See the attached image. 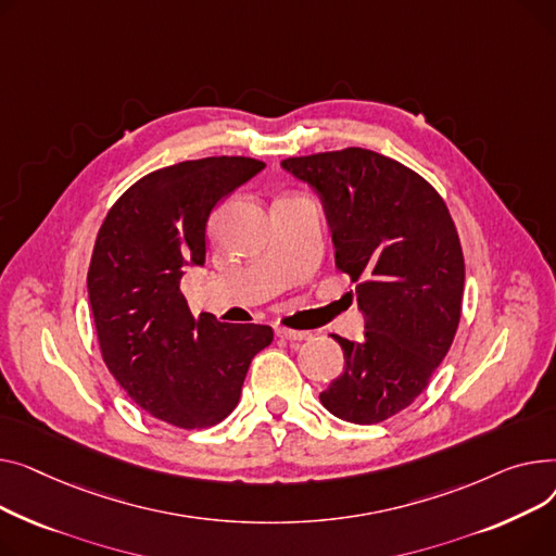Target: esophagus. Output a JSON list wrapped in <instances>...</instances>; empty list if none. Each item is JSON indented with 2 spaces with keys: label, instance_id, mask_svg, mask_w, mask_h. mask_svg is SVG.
I'll list each match as a JSON object with an SVG mask.
<instances>
[{
  "label": "esophagus",
  "instance_id": "obj_1",
  "mask_svg": "<svg viewBox=\"0 0 556 556\" xmlns=\"http://www.w3.org/2000/svg\"><path fill=\"white\" fill-rule=\"evenodd\" d=\"M276 337L287 339V341H307L309 332H296V330H287V328H276Z\"/></svg>",
  "mask_w": 556,
  "mask_h": 556
}]
</instances>
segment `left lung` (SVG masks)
I'll return each mask as SVG.
<instances>
[{"label":"left lung","mask_w":556,"mask_h":556,"mask_svg":"<svg viewBox=\"0 0 556 556\" xmlns=\"http://www.w3.org/2000/svg\"><path fill=\"white\" fill-rule=\"evenodd\" d=\"M328 219L337 267L356 285L364 341L334 334L343 372L320 393L332 415L377 424L413 404L460 323L465 260L435 188L400 161L364 148L291 156Z\"/></svg>","instance_id":"left-lung-1"}]
</instances>
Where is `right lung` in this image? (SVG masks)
I'll list each match as a JSON object with an SVG mask.
<instances>
[{
    "mask_svg": "<svg viewBox=\"0 0 556 556\" xmlns=\"http://www.w3.org/2000/svg\"><path fill=\"white\" fill-rule=\"evenodd\" d=\"M263 161L208 156L154 170L127 188L98 231L87 274L98 343L110 372L152 417L206 429L231 413L269 325L192 318L188 267L206 263L211 211Z\"/></svg>",
    "mask_w": 556,
    "mask_h": 556,
    "instance_id": "right-lung-1",
    "label": "right lung"
}]
</instances>
